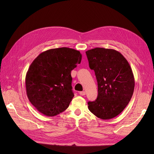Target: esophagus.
Instances as JSON below:
<instances>
[{"mask_svg":"<svg viewBox=\"0 0 154 154\" xmlns=\"http://www.w3.org/2000/svg\"><path fill=\"white\" fill-rule=\"evenodd\" d=\"M79 94L80 95H85V91H82V92H80Z\"/></svg>","mask_w":154,"mask_h":154,"instance_id":"34e87169","label":"esophagus"}]
</instances>
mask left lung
Returning <instances> with one entry per match:
<instances>
[{
    "label": "left lung",
    "instance_id": "1",
    "mask_svg": "<svg viewBox=\"0 0 154 154\" xmlns=\"http://www.w3.org/2000/svg\"><path fill=\"white\" fill-rule=\"evenodd\" d=\"M85 53L98 85L97 98L88 102V108L101 119L114 118L124 110L132 97L135 79L132 69L116 50L97 47Z\"/></svg>",
    "mask_w": 154,
    "mask_h": 154
}]
</instances>
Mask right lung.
Masks as SVG:
<instances>
[{
  "mask_svg": "<svg viewBox=\"0 0 154 154\" xmlns=\"http://www.w3.org/2000/svg\"><path fill=\"white\" fill-rule=\"evenodd\" d=\"M81 60L79 51L61 47L42 52L32 62L26 76V93L37 110L52 117L68 108L74 96L71 71Z\"/></svg>",
  "mask_w": 154,
  "mask_h": 154,
  "instance_id": "1",
  "label": "right lung"
}]
</instances>
